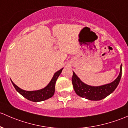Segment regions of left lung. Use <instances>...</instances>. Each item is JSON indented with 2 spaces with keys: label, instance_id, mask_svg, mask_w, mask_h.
Wrapping results in <instances>:
<instances>
[{
  "label": "left lung",
  "instance_id": "left-lung-1",
  "mask_svg": "<svg viewBox=\"0 0 128 128\" xmlns=\"http://www.w3.org/2000/svg\"><path fill=\"white\" fill-rule=\"evenodd\" d=\"M122 73V65H121L119 76L113 82L101 86L94 87L84 84L73 72L72 84L74 90L76 94L80 97L90 100H100L107 97L115 90L120 81Z\"/></svg>",
  "mask_w": 128,
  "mask_h": 128
}]
</instances>
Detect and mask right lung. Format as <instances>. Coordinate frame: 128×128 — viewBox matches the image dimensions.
I'll use <instances>...</instances> for the list:
<instances>
[{"label":"right lung","instance_id":"obj_1","mask_svg":"<svg viewBox=\"0 0 128 128\" xmlns=\"http://www.w3.org/2000/svg\"><path fill=\"white\" fill-rule=\"evenodd\" d=\"M62 70L63 68H62L61 70L56 72L54 75L53 78H52V80L49 82V84L46 88L42 89H40V90H35V91H26V90H24L18 88L16 85H15L12 82V80L11 81L16 90L26 99L32 101V102H40V101L48 99L54 96L55 92V82H56V81L59 75L62 73Z\"/></svg>","mask_w":128,"mask_h":128}]
</instances>
